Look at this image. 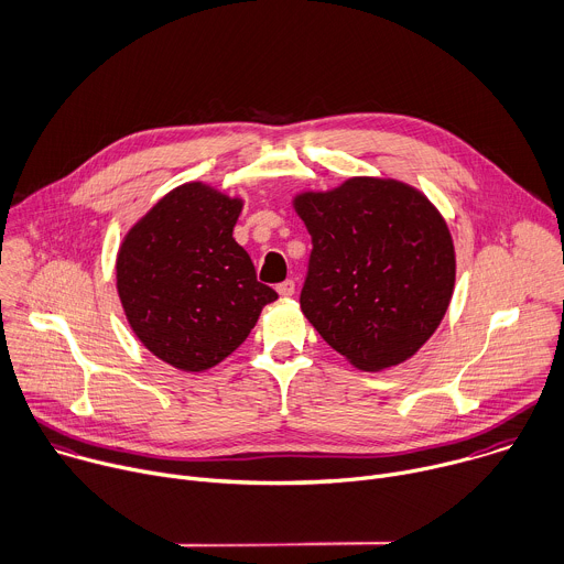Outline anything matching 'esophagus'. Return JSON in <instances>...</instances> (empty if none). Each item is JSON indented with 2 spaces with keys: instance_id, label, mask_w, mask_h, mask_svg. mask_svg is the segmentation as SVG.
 <instances>
[{
  "instance_id": "esophagus-1",
  "label": "esophagus",
  "mask_w": 564,
  "mask_h": 564,
  "mask_svg": "<svg viewBox=\"0 0 564 564\" xmlns=\"http://www.w3.org/2000/svg\"><path fill=\"white\" fill-rule=\"evenodd\" d=\"M278 293H280L282 297H291V295L295 293V282H293V280L280 282V284H278Z\"/></svg>"
}]
</instances>
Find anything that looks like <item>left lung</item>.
Listing matches in <instances>:
<instances>
[{"label": "left lung", "mask_w": 564, "mask_h": 564, "mask_svg": "<svg viewBox=\"0 0 564 564\" xmlns=\"http://www.w3.org/2000/svg\"><path fill=\"white\" fill-rule=\"evenodd\" d=\"M293 208L313 242L300 306L356 369L395 367L440 326L456 284L454 240L417 188L351 177L304 191Z\"/></svg>", "instance_id": "1"}]
</instances>
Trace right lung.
Listing matches in <instances>:
<instances>
[{"mask_svg": "<svg viewBox=\"0 0 564 564\" xmlns=\"http://www.w3.org/2000/svg\"><path fill=\"white\" fill-rule=\"evenodd\" d=\"M242 206L240 197L186 182L138 219L120 247L127 319L153 356L180 371L199 373L229 358L278 300L234 240Z\"/></svg>", "mask_w": 564, "mask_h": 564, "instance_id": "obj_1", "label": "right lung"}]
</instances>
